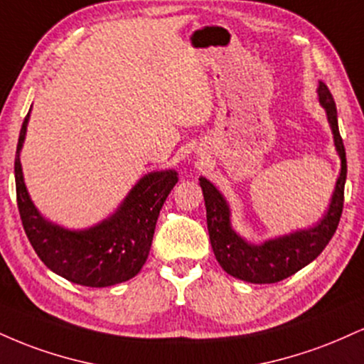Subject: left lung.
Wrapping results in <instances>:
<instances>
[{
	"label": "left lung",
	"mask_w": 364,
	"mask_h": 364,
	"mask_svg": "<svg viewBox=\"0 0 364 364\" xmlns=\"http://www.w3.org/2000/svg\"><path fill=\"white\" fill-rule=\"evenodd\" d=\"M316 92H318V102L327 114L333 145L341 159V174L337 178L336 190L330 198L327 212L318 224L298 229L289 235L270 237L263 243H252L232 229L231 208L224 195L207 178L198 179L205 200L207 228L212 250L219 265L232 277L252 284H274L291 277L323 252L339 225L342 207H344L346 176H348L346 149L337 123V107L328 87L320 82Z\"/></svg>",
	"instance_id": "1"
}]
</instances>
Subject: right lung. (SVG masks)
I'll return each instance as SVG.
<instances>
[{"label": "right lung", "instance_id": "add662e5", "mask_svg": "<svg viewBox=\"0 0 364 364\" xmlns=\"http://www.w3.org/2000/svg\"><path fill=\"white\" fill-rule=\"evenodd\" d=\"M31 111L32 106L16 145L15 185L18 212L32 248L48 269L73 284L107 287L129 281L147 260L159 212L178 183V173L166 169L145 174L109 217L90 228L68 229L54 224L32 202L20 164Z\"/></svg>", "mask_w": 364, "mask_h": 364}]
</instances>
